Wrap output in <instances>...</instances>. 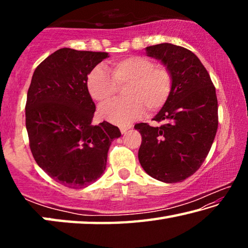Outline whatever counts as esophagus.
<instances>
[{
	"instance_id": "esophagus-1",
	"label": "esophagus",
	"mask_w": 248,
	"mask_h": 248,
	"mask_svg": "<svg viewBox=\"0 0 248 248\" xmlns=\"http://www.w3.org/2000/svg\"><path fill=\"white\" fill-rule=\"evenodd\" d=\"M131 127L132 125H121L120 131H121V133H124V132H127V130H129Z\"/></svg>"
}]
</instances>
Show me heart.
Here are the masks:
<instances>
[{"mask_svg":"<svg viewBox=\"0 0 248 248\" xmlns=\"http://www.w3.org/2000/svg\"><path fill=\"white\" fill-rule=\"evenodd\" d=\"M125 98L102 105L98 114L109 123L124 125L144 110L156 111L164 106L173 89V74L166 65L155 64L151 59L133 56L115 62L111 75L97 65L87 77L86 86L92 98L104 103L110 99L119 87Z\"/></svg>","mask_w":248,"mask_h":248,"instance_id":"b5f03b06","label":"heart"}]
</instances>
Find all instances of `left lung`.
<instances>
[{"mask_svg": "<svg viewBox=\"0 0 248 248\" xmlns=\"http://www.w3.org/2000/svg\"><path fill=\"white\" fill-rule=\"evenodd\" d=\"M146 53L162 61L173 74V89L153 120L163 124L134 125L141 133L139 162L146 174L163 183L183 182L202 165L217 129L216 87L194 52L159 44Z\"/></svg>", "mask_w": 248, "mask_h": 248, "instance_id": "8db88e82", "label": "left lung"}]
</instances>
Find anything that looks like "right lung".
<instances>
[{
	"mask_svg": "<svg viewBox=\"0 0 248 248\" xmlns=\"http://www.w3.org/2000/svg\"><path fill=\"white\" fill-rule=\"evenodd\" d=\"M107 52L62 48L37 66L27 93L26 129L37 164L69 188H83L106 170L118 127L92 124L95 104L87 91V75Z\"/></svg>",
	"mask_w": 248,
	"mask_h": 248,
	"instance_id": "right-lung-1",
	"label": "right lung"
}]
</instances>
